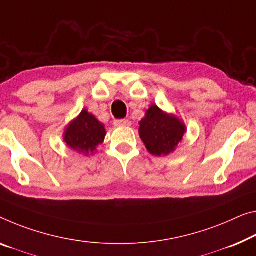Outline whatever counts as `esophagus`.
Wrapping results in <instances>:
<instances>
[{
  "instance_id": "obj_1",
  "label": "esophagus",
  "mask_w": 256,
  "mask_h": 256,
  "mask_svg": "<svg viewBox=\"0 0 256 256\" xmlns=\"http://www.w3.org/2000/svg\"><path fill=\"white\" fill-rule=\"evenodd\" d=\"M130 124H132V122L127 119H121V120H116L114 121L116 127H129Z\"/></svg>"
}]
</instances>
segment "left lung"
<instances>
[{
  "label": "left lung",
  "instance_id": "8db88e82",
  "mask_svg": "<svg viewBox=\"0 0 256 256\" xmlns=\"http://www.w3.org/2000/svg\"><path fill=\"white\" fill-rule=\"evenodd\" d=\"M186 132V124L172 113L152 104L140 121V140L152 156H168L174 152Z\"/></svg>",
  "mask_w": 256,
  "mask_h": 256
}]
</instances>
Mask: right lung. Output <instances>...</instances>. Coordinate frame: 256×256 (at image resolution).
Instances as JSON below:
<instances>
[{"label":"right lung","instance_id":"obj_1","mask_svg":"<svg viewBox=\"0 0 256 256\" xmlns=\"http://www.w3.org/2000/svg\"><path fill=\"white\" fill-rule=\"evenodd\" d=\"M105 126L84 108L76 119L66 126L62 140L68 148L80 154H95L97 146L104 142Z\"/></svg>","mask_w":256,"mask_h":256}]
</instances>
